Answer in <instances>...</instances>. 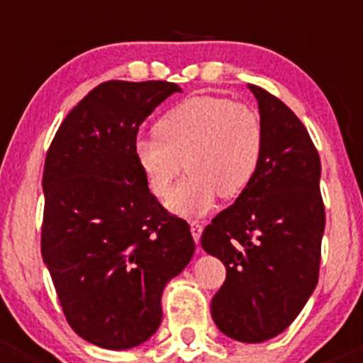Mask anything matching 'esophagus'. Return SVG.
<instances>
[{"instance_id":"1","label":"esophagus","mask_w":363,"mask_h":363,"mask_svg":"<svg viewBox=\"0 0 363 363\" xmlns=\"http://www.w3.org/2000/svg\"><path fill=\"white\" fill-rule=\"evenodd\" d=\"M189 229H191L193 240L199 243V240H201V236H202V225L199 222H191L189 223Z\"/></svg>"}]
</instances>
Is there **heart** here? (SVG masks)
I'll list each match as a JSON object with an SVG mask.
<instances>
[{"label":"heart","instance_id":"heart-1","mask_svg":"<svg viewBox=\"0 0 363 363\" xmlns=\"http://www.w3.org/2000/svg\"><path fill=\"white\" fill-rule=\"evenodd\" d=\"M157 135L135 141V161L157 199L170 195L184 168L188 177L172 193L168 208L202 216L216 199H233L249 186L263 154L258 113L220 96H193L166 113Z\"/></svg>","mask_w":363,"mask_h":363}]
</instances>
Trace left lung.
Segmentation results:
<instances>
[{
    "label": "left lung",
    "mask_w": 363,
    "mask_h": 363,
    "mask_svg": "<svg viewBox=\"0 0 363 363\" xmlns=\"http://www.w3.org/2000/svg\"><path fill=\"white\" fill-rule=\"evenodd\" d=\"M263 123L252 181L202 233L228 276L211 301L222 333L258 344L296 320L319 281L324 235L320 159L306 127L274 94L249 84Z\"/></svg>",
    "instance_id": "1"
}]
</instances>
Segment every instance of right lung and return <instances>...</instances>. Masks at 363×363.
<instances>
[{
	"label": "right lung",
	"instance_id": "obj_1",
	"mask_svg": "<svg viewBox=\"0 0 363 363\" xmlns=\"http://www.w3.org/2000/svg\"><path fill=\"white\" fill-rule=\"evenodd\" d=\"M181 87L109 80L60 123L43 174L40 252L66 320L84 340L130 350L157 331L164 284L195 252L186 220L148 189L140 125Z\"/></svg>",
	"mask_w": 363,
	"mask_h": 363
}]
</instances>
